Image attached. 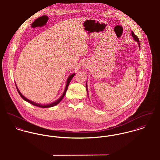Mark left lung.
Masks as SVG:
<instances>
[{
  "label": "left lung",
  "instance_id": "obj_1",
  "mask_svg": "<svg viewBox=\"0 0 160 160\" xmlns=\"http://www.w3.org/2000/svg\"><path fill=\"white\" fill-rule=\"evenodd\" d=\"M131 34H132V36L133 37L135 41H136L137 42H138V44L139 47H140V42H139V39H138V37H137V36L134 34V32H132V31ZM86 90H87V91H88V86H87V84H86Z\"/></svg>",
  "mask_w": 160,
  "mask_h": 160
}]
</instances>
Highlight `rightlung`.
I'll use <instances>...</instances> for the list:
<instances>
[{
    "instance_id": "1",
    "label": "right lung",
    "mask_w": 160,
    "mask_h": 160,
    "mask_svg": "<svg viewBox=\"0 0 160 160\" xmlns=\"http://www.w3.org/2000/svg\"><path fill=\"white\" fill-rule=\"evenodd\" d=\"M74 74H71L69 77L68 78V79H67V85H66V87H65V91L63 92V95H62V97L58 99V100H57V101H55V102H53V103H50V104H47V105H41V104H39V103H35V102H32V101H31V100H29V99H28V98H26V97H24V96H23V95L22 94V93L20 92V91L18 90V88H17V85H16V88H17V91L18 92V93H19V94L20 95V96L23 98V99L25 100V101H26V102H29V103H31V104H32V105H34V106H36V107H41V108H49V107H54V106H55V105H57L58 103H59L60 102V101L63 99V98L64 97V96H65V93H66V92H67V89H68V87L69 84L70 83V82H71V79H72V78L74 77Z\"/></svg>"
}]
</instances>
